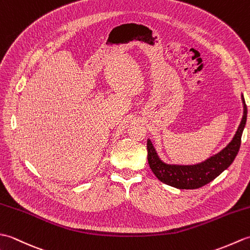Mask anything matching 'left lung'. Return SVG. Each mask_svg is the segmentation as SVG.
<instances>
[{
    "mask_svg": "<svg viewBox=\"0 0 250 250\" xmlns=\"http://www.w3.org/2000/svg\"><path fill=\"white\" fill-rule=\"evenodd\" d=\"M244 116L233 140L217 155L194 166H169L159 159L150 140L147 141L148 163L160 182L178 189H198L210 183L231 166L241 147L243 130L247 120V106L242 95Z\"/></svg>",
    "mask_w": 250,
    "mask_h": 250,
    "instance_id": "left-lung-1",
    "label": "left lung"
}]
</instances>
